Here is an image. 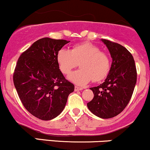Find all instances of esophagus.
Masks as SVG:
<instances>
[{
    "mask_svg": "<svg viewBox=\"0 0 150 150\" xmlns=\"http://www.w3.org/2000/svg\"><path fill=\"white\" fill-rule=\"evenodd\" d=\"M82 88H81V87H77V86H75V92H77V91H80L82 90Z\"/></svg>",
    "mask_w": 150,
    "mask_h": 150,
    "instance_id": "obj_1",
    "label": "esophagus"
}]
</instances>
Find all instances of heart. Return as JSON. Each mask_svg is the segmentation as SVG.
<instances>
[{"mask_svg":"<svg viewBox=\"0 0 150 150\" xmlns=\"http://www.w3.org/2000/svg\"><path fill=\"white\" fill-rule=\"evenodd\" d=\"M56 60L59 69L68 75L80 63L81 69L69 77L74 83L85 85L93 80L99 82L108 75L111 69V60L99 46L89 42H83L72 46L71 49L58 51Z\"/></svg>","mask_w":150,"mask_h":150,"instance_id":"obj_1","label":"heart"}]
</instances>
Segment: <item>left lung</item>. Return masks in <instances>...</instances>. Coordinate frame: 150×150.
I'll return each mask as SVG.
<instances>
[{"mask_svg":"<svg viewBox=\"0 0 150 150\" xmlns=\"http://www.w3.org/2000/svg\"><path fill=\"white\" fill-rule=\"evenodd\" d=\"M113 59L105 82L90 88L94 98L87 103L92 113L101 118L116 116L131 99L137 81V70L132 54L118 43L102 39Z\"/></svg>","mask_w":150,"mask_h":150,"instance_id":"1","label":"left lung"}]
</instances>
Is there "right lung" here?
Wrapping results in <instances>:
<instances>
[{"mask_svg":"<svg viewBox=\"0 0 150 150\" xmlns=\"http://www.w3.org/2000/svg\"><path fill=\"white\" fill-rule=\"evenodd\" d=\"M68 41L42 38L19 57L13 82L25 108L43 120L56 118L63 111L75 86L59 69L56 56Z\"/></svg>","mask_w":150,"mask_h":150,"instance_id":"right-lung-1","label":"right lung"}]
</instances>
